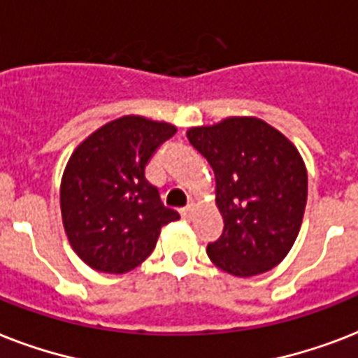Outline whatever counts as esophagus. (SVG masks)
Instances as JSON below:
<instances>
[{
	"mask_svg": "<svg viewBox=\"0 0 358 358\" xmlns=\"http://www.w3.org/2000/svg\"><path fill=\"white\" fill-rule=\"evenodd\" d=\"M180 215H182V217H184V219H191V217H193V206L182 208V210H180Z\"/></svg>",
	"mask_w": 358,
	"mask_h": 358,
	"instance_id": "34e87169",
	"label": "esophagus"
}]
</instances>
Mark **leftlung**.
Returning a JSON list of instances; mask_svg holds the SVG:
<instances>
[{"label":"left lung","instance_id":"obj_1","mask_svg":"<svg viewBox=\"0 0 358 358\" xmlns=\"http://www.w3.org/2000/svg\"><path fill=\"white\" fill-rule=\"evenodd\" d=\"M187 139L215 173L224 229L208 243L210 260L236 277L280 264L299 234L308 176L299 150L256 117H229L187 129Z\"/></svg>","mask_w":358,"mask_h":358}]
</instances>
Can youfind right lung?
Instances as JSON below:
<instances>
[{"instance_id": "obj_1", "label": "right lung", "mask_w": 358, "mask_h": 358, "mask_svg": "<svg viewBox=\"0 0 358 358\" xmlns=\"http://www.w3.org/2000/svg\"><path fill=\"white\" fill-rule=\"evenodd\" d=\"M174 134L173 124L126 115L103 124L70 156L61 213L70 245L87 266L131 271L150 256L162 227L180 219L145 176L157 146Z\"/></svg>"}]
</instances>
